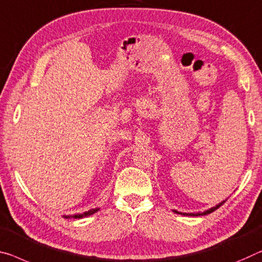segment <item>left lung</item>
Here are the masks:
<instances>
[{
    "label": "left lung",
    "instance_id": "1",
    "mask_svg": "<svg viewBox=\"0 0 262 262\" xmlns=\"http://www.w3.org/2000/svg\"><path fill=\"white\" fill-rule=\"evenodd\" d=\"M225 201H226V200H225ZM225 201H221V203L216 205L215 207H212V208H210V210L205 211V212H203V213H184V215H196V216H198V215H205V214H208V213H212L213 211H215L216 208H219V207L221 206V205L225 204ZM174 212H176V213H179V212H177V211H174ZM179 214H183V213H179Z\"/></svg>",
    "mask_w": 262,
    "mask_h": 262
}]
</instances>
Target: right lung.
<instances>
[{
  "label": "right lung",
  "mask_w": 262,
  "mask_h": 262,
  "mask_svg": "<svg viewBox=\"0 0 262 262\" xmlns=\"http://www.w3.org/2000/svg\"><path fill=\"white\" fill-rule=\"evenodd\" d=\"M97 211H98V208H95V210H90V211H88V212H84V213H82V214H75V215H72V218L79 219V218H83V216H88V215L94 214V213H96ZM66 218H69V216H66Z\"/></svg>",
  "instance_id": "1"
}]
</instances>
